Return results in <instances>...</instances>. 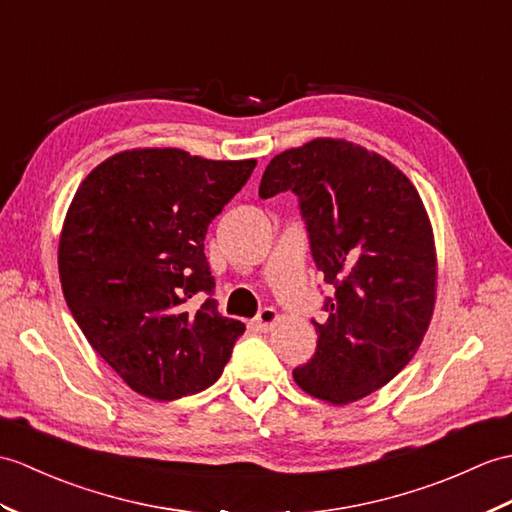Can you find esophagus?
I'll return each instance as SVG.
<instances>
[{"instance_id": "34e87169", "label": "esophagus", "mask_w": 512, "mask_h": 512, "mask_svg": "<svg viewBox=\"0 0 512 512\" xmlns=\"http://www.w3.org/2000/svg\"><path fill=\"white\" fill-rule=\"evenodd\" d=\"M277 320H279V314H277L275 307H264V310H261L255 318V327L259 331H268V329L277 325Z\"/></svg>"}]
</instances>
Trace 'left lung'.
<instances>
[{
  "label": "left lung",
  "mask_w": 512,
  "mask_h": 512,
  "mask_svg": "<svg viewBox=\"0 0 512 512\" xmlns=\"http://www.w3.org/2000/svg\"><path fill=\"white\" fill-rule=\"evenodd\" d=\"M281 192L299 196L316 268L336 290L294 382L344 406L386 386L421 347L436 301L432 224L406 174L344 139L277 154L259 196Z\"/></svg>",
  "instance_id": "left-lung-1"
}]
</instances>
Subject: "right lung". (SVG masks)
I'll return each mask as SVG.
<instances>
[{
	"mask_svg": "<svg viewBox=\"0 0 512 512\" xmlns=\"http://www.w3.org/2000/svg\"><path fill=\"white\" fill-rule=\"evenodd\" d=\"M257 161H211L178 148L124 150L80 183L58 242L65 301L82 334L135 392L174 401L222 375L244 323L213 299L211 220Z\"/></svg>",
	"mask_w": 512,
	"mask_h": 512,
	"instance_id": "obj_1",
	"label": "right lung"
}]
</instances>
